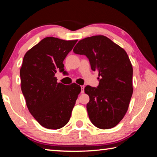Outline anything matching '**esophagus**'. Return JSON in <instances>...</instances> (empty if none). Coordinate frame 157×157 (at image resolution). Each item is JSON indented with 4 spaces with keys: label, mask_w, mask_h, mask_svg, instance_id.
Wrapping results in <instances>:
<instances>
[{
    "label": "esophagus",
    "mask_w": 157,
    "mask_h": 157,
    "mask_svg": "<svg viewBox=\"0 0 157 157\" xmlns=\"http://www.w3.org/2000/svg\"><path fill=\"white\" fill-rule=\"evenodd\" d=\"M84 92V86H81V93L83 94Z\"/></svg>",
    "instance_id": "1"
}]
</instances>
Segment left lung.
<instances>
[{"label":"left lung","instance_id":"8db88e82","mask_svg":"<svg viewBox=\"0 0 157 157\" xmlns=\"http://www.w3.org/2000/svg\"><path fill=\"white\" fill-rule=\"evenodd\" d=\"M75 54L88 58L92 71H98V87L86 86V109L91 123L98 128L116 126L125 115L133 93V68L127 52L103 35L82 39L73 48Z\"/></svg>","mask_w":157,"mask_h":157}]
</instances>
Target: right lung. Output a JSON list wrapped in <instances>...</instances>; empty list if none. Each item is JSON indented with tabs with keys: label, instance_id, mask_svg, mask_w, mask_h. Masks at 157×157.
Returning <instances> with one entry per match:
<instances>
[{
	"label": "right lung",
	"instance_id": "obj_1",
	"mask_svg": "<svg viewBox=\"0 0 157 157\" xmlns=\"http://www.w3.org/2000/svg\"><path fill=\"white\" fill-rule=\"evenodd\" d=\"M78 40L46 37L25 53L20 69L21 91L33 116L45 128L58 129L70 120L81 87L58 83L63 62Z\"/></svg>",
	"mask_w": 157,
	"mask_h": 157
}]
</instances>
